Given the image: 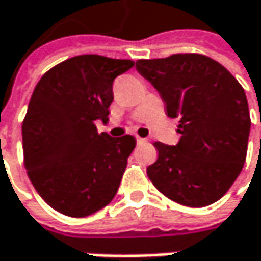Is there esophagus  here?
Segmentation results:
<instances>
[{"label": "esophagus", "mask_w": 261, "mask_h": 261, "mask_svg": "<svg viewBox=\"0 0 261 261\" xmlns=\"http://www.w3.org/2000/svg\"><path fill=\"white\" fill-rule=\"evenodd\" d=\"M136 140H137V143H139V145H140V143H146V142H148L146 139H143V137H139V136L136 137Z\"/></svg>", "instance_id": "obj_1"}]
</instances>
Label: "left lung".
Listing matches in <instances>:
<instances>
[{
    "mask_svg": "<svg viewBox=\"0 0 261 261\" xmlns=\"http://www.w3.org/2000/svg\"><path fill=\"white\" fill-rule=\"evenodd\" d=\"M178 118V145L155 143L148 167L155 188L170 200L203 207L220 200L239 176L248 148L249 109L241 83L220 62L199 54L136 61ZM261 121V119H260Z\"/></svg>",
    "mask_w": 261,
    "mask_h": 261,
    "instance_id": "8db88e82",
    "label": "left lung"
}]
</instances>
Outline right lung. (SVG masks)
Here are the masks:
<instances>
[{
    "mask_svg": "<svg viewBox=\"0 0 261 261\" xmlns=\"http://www.w3.org/2000/svg\"><path fill=\"white\" fill-rule=\"evenodd\" d=\"M131 60L79 55L37 83L22 125L23 156L37 193L64 215L82 218L115 197L136 139L98 133L109 121L113 81Z\"/></svg>",
    "mask_w": 261,
    "mask_h": 261,
    "instance_id": "obj_1",
    "label": "right lung"
}]
</instances>
